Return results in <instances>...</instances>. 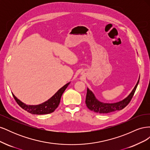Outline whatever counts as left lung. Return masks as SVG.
<instances>
[{"mask_svg": "<svg viewBox=\"0 0 150 150\" xmlns=\"http://www.w3.org/2000/svg\"><path fill=\"white\" fill-rule=\"evenodd\" d=\"M139 78L137 84L134 86V89L128 97H126L123 100L115 103H104L100 102L94 96L91 91L88 88L86 98V106L91 111H93L94 112L98 113H102V114L121 110L128 105L131 101L134 94L135 91L137 89L138 84L139 83Z\"/></svg>", "mask_w": 150, "mask_h": 150, "instance_id": "left-lung-1", "label": "left lung"}]
</instances>
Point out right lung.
Returning <instances> with one entry per match:
<instances>
[{"mask_svg":"<svg viewBox=\"0 0 150 150\" xmlns=\"http://www.w3.org/2000/svg\"><path fill=\"white\" fill-rule=\"evenodd\" d=\"M70 83H67L63 87H62L60 89L57 91V92L52 96L51 98L46 102L42 104H39V105H27L21 101L19 99H17L14 95L12 94L13 98L15 99L16 101L19 105L24 110L29 112V113L33 115H46L49 114L54 111V110L58 107L59 104L60 103L61 98L62 94L64 92L66 89L67 88L68 85Z\"/></svg>","mask_w":150,"mask_h":150,"instance_id":"obj_1","label":"right lung"}]
</instances>
